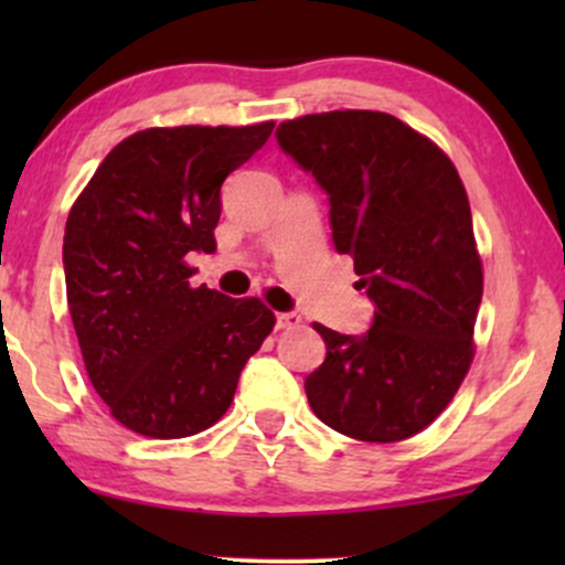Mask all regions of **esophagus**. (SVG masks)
<instances>
[{
    "mask_svg": "<svg viewBox=\"0 0 565 565\" xmlns=\"http://www.w3.org/2000/svg\"><path fill=\"white\" fill-rule=\"evenodd\" d=\"M300 323H302V319L297 313H278L276 316L278 329H295V327H300Z\"/></svg>",
    "mask_w": 565,
    "mask_h": 565,
    "instance_id": "1",
    "label": "esophagus"
}]
</instances>
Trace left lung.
<instances>
[{"instance_id":"1","label":"left lung","mask_w":565,"mask_h":565,"mask_svg":"<svg viewBox=\"0 0 565 565\" xmlns=\"http://www.w3.org/2000/svg\"><path fill=\"white\" fill-rule=\"evenodd\" d=\"M278 148L329 199L340 255L374 319L364 334L313 323L327 359L305 377L316 417L342 436L393 444L449 406L472 361L483 295L462 180L444 151L380 111H329L276 129Z\"/></svg>"}]
</instances>
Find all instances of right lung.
<instances>
[{"label":"right lung","instance_id":"add662e5","mask_svg":"<svg viewBox=\"0 0 565 565\" xmlns=\"http://www.w3.org/2000/svg\"><path fill=\"white\" fill-rule=\"evenodd\" d=\"M274 132L172 127L129 135L71 206L63 270L93 387L121 425L185 438L228 412L274 329L257 297L193 289L191 252H215L220 188Z\"/></svg>","mask_w":565,"mask_h":565}]
</instances>
